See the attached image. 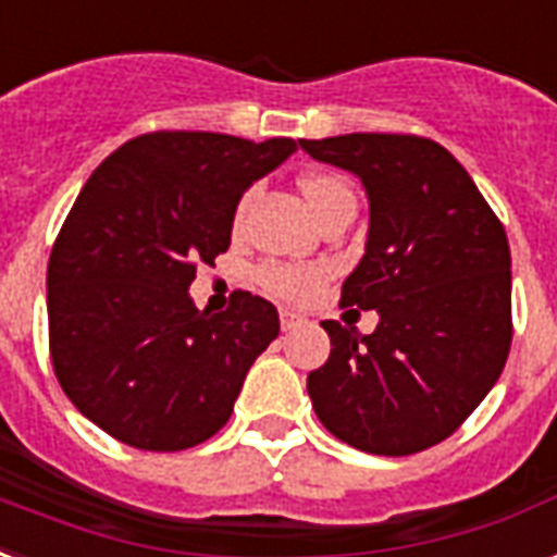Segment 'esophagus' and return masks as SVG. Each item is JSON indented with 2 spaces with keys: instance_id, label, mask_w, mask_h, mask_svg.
Here are the masks:
<instances>
[{
  "instance_id": "obj_1",
  "label": "esophagus",
  "mask_w": 557,
  "mask_h": 557,
  "mask_svg": "<svg viewBox=\"0 0 557 557\" xmlns=\"http://www.w3.org/2000/svg\"><path fill=\"white\" fill-rule=\"evenodd\" d=\"M278 319H282L284 331H293V327L301 322V313H296V310H290V308H282L278 310Z\"/></svg>"
}]
</instances>
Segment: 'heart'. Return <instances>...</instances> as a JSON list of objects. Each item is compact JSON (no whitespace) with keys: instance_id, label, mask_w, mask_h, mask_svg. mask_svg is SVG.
Here are the masks:
<instances>
[{"instance_id":"b5f03b06","label":"heart","mask_w":557,"mask_h":557,"mask_svg":"<svg viewBox=\"0 0 557 557\" xmlns=\"http://www.w3.org/2000/svg\"><path fill=\"white\" fill-rule=\"evenodd\" d=\"M351 191V185L337 174H308L301 180V194L308 200L313 214H322L327 202L337 194ZM322 278V267H293V264H267L258 270V282L275 299H305Z\"/></svg>"}]
</instances>
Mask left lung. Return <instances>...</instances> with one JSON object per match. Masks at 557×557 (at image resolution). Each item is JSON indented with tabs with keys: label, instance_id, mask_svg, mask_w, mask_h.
<instances>
[{
	"label": "left lung",
	"instance_id": "left-lung-1",
	"mask_svg": "<svg viewBox=\"0 0 557 557\" xmlns=\"http://www.w3.org/2000/svg\"><path fill=\"white\" fill-rule=\"evenodd\" d=\"M299 145L360 176L369 194L366 256L339 305L381 317L372 334L322 322L331 357L308 374L313 409L327 433L366 454L426 450L462 426L506 366V230L438 141L348 133Z\"/></svg>",
	"mask_w": 557,
	"mask_h": 557
}]
</instances>
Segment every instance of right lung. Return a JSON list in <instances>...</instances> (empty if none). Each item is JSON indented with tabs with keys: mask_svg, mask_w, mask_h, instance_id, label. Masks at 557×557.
Wrapping results in <instances>:
<instances>
[{
	"mask_svg": "<svg viewBox=\"0 0 557 557\" xmlns=\"http://www.w3.org/2000/svg\"><path fill=\"white\" fill-rule=\"evenodd\" d=\"M293 139L159 131L124 141L77 194L49 258V348L66 398L119 442L174 454L226 424L278 310L247 290L194 308L197 264L230 249L249 185Z\"/></svg>",
	"mask_w": 557,
	"mask_h": 557,
	"instance_id": "1",
	"label": "right lung"
}]
</instances>
